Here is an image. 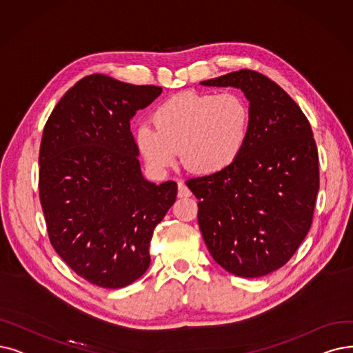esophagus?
I'll use <instances>...</instances> for the list:
<instances>
[{
  "instance_id": "1",
  "label": "esophagus",
  "mask_w": 353,
  "mask_h": 353,
  "mask_svg": "<svg viewBox=\"0 0 353 353\" xmlns=\"http://www.w3.org/2000/svg\"><path fill=\"white\" fill-rule=\"evenodd\" d=\"M190 195H191V191L188 190V187L184 184V182L179 181L178 182V196H179V199H188Z\"/></svg>"
}]
</instances>
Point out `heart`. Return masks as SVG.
Masks as SVG:
<instances>
[{"label":"heart","mask_w":353,"mask_h":353,"mask_svg":"<svg viewBox=\"0 0 353 353\" xmlns=\"http://www.w3.org/2000/svg\"><path fill=\"white\" fill-rule=\"evenodd\" d=\"M153 125L140 124L136 145L158 171L172 166L178 150L188 171L219 174L236 162L250 132V107L237 92H181L153 111Z\"/></svg>","instance_id":"heart-1"}]
</instances>
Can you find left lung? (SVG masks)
I'll return each mask as SVG.
<instances>
[{
	"mask_svg": "<svg viewBox=\"0 0 353 353\" xmlns=\"http://www.w3.org/2000/svg\"><path fill=\"white\" fill-rule=\"evenodd\" d=\"M201 83L242 90L250 107V132L233 165L187 181L200 200V230L225 271L263 276L292 258L312 228L320 185L312 125L278 83L255 70L241 69Z\"/></svg>",
	"mask_w": 353,
	"mask_h": 353,
	"instance_id": "left-lung-1",
	"label": "left lung"
}]
</instances>
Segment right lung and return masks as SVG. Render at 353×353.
Instances as JSON below:
<instances>
[{
  "label": "right lung",
  "mask_w": 353,
  "mask_h": 353,
  "mask_svg": "<svg viewBox=\"0 0 353 353\" xmlns=\"http://www.w3.org/2000/svg\"><path fill=\"white\" fill-rule=\"evenodd\" d=\"M94 74L78 81L49 116L39 153V195L49 241L81 278L121 288L142 276L157 224L178 185L143 178L130 120L161 95Z\"/></svg>",
  "instance_id": "add662e5"
}]
</instances>
